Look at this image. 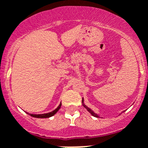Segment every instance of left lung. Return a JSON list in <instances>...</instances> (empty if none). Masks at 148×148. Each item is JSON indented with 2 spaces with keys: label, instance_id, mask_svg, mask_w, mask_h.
I'll use <instances>...</instances> for the list:
<instances>
[{
  "label": "left lung",
  "instance_id": "left-lung-1",
  "mask_svg": "<svg viewBox=\"0 0 148 148\" xmlns=\"http://www.w3.org/2000/svg\"><path fill=\"white\" fill-rule=\"evenodd\" d=\"M82 103L83 107H85V109L87 110L88 111L89 113H91V115L93 116H95V117H97V118H99V117H100V116H99L98 114H97V113H95V112H94V111L91 109V108H89L88 107H87V106H86V105L85 104V103H84V99H83V98H82ZM120 114H121V113H120Z\"/></svg>",
  "mask_w": 148,
  "mask_h": 148
}]
</instances>
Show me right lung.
I'll use <instances>...</instances> for the list:
<instances>
[{
	"instance_id": "obj_1",
	"label": "right lung",
	"mask_w": 148,
	"mask_h": 148,
	"mask_svg": "<svg viewBox=\"0 0 148 148\" xmlns=\"http://www.w3.org/2000/svg\"><path fill=\"white\" fill-rule=\"evenodd\" d=\"M61 107V103H60V105L57 107V109H55L54 110H53L52 112H50V113H44V114H32V113H27L29 115H30L32 117H35V118H49V117L53 116V115H55L57 112L60 109Z\"/></svg>"
}]
</instances>
